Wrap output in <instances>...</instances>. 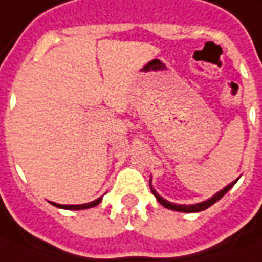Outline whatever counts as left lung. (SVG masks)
<instances>
[{
  "instance_id": "obj_1",
  "label": "left lung",
  "mask_w": 262,
  "mask_h": 262,
  "mask_svg": "<svg viewBox=\"0 0 262 262\" xmlns=\"http://www.w3.org/2000/svg\"><path fill=\"white\" fill-rule=\"evenodd\" d=\"M238 180L239 178H236L235 181H232L229 185H226L225 188H222L221 191H217V193L214 194V195H212L210 199H207L206 202H202V203H195V204H176V203L168 202V200H165L164 197H161V195L154 190V187H152V180H149V187H150V191H152L154 195L157 197V200H158L159 203L162 204L164 207L169 209V210H176V212H183V213H197V212H202V210H206L207 207H210V206L216 203L217 200H221L222 197L228 193L233 185L236 184V181H238Z\"/></svg>"
}]
</instances>
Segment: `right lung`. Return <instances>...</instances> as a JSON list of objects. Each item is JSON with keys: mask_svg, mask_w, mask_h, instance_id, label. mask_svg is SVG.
<instances>
[{"mask_svg": "<svg viewBox=\"0 0 262 262\" xmlns=\"http://www.w3.org/2000/svg\"><path fill=\"white\" fill-rule=\"evenodd\" d=\"M103 197H98L94 202H90V203L85 204H58V203H52L53 206H56L59 209H67V210H82V209H90V207H94L97 204H100Z\"/></svg>", "mask_w": 262, "mask_h": 262, "instance_id": "right-lung-1", "label": "right lung"}]
</instances>
